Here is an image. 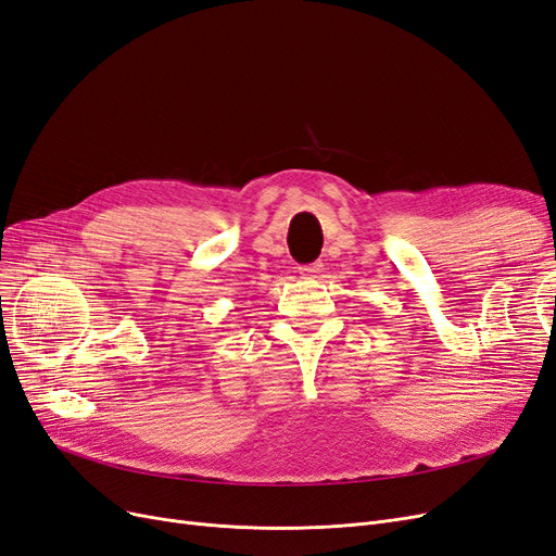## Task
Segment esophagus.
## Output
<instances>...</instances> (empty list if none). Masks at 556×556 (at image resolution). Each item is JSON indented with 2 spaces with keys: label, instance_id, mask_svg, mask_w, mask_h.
<instances>
[{
  "label": "esophagus",
  "instance_id": "obj_1",
  "mask_svg": "<svg viewBox=\"0 0 556 556\" xmlns=\"http://www.w3.org/2000/svg\"><path fill=\"white\" fill-rule=\"evenodd\" d=\"M299 274L303 278H321L324 274V264L315 262V264H307V266H299Z\"/></svg>",
  "mask_w": 556,
  "mask_h": 556
}]
</instances>
